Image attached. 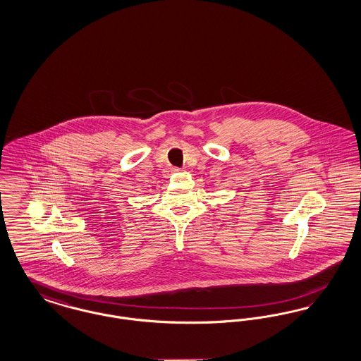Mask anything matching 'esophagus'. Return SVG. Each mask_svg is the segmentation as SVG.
Here are the masks:
<instances>
[{
	"label": "esophagus",
	"instance_id": "1",
	"mask_svg": "<svg viewBox=\"0 0 361 361\" xmlns=\"http://www.w3.org/2000/svg\"><path fill=\"white\" fill-rule=\"evenodd\" d=\"M180 169L178 168H172V172H178Z\"/></svg>",
	"mask_w": 361,
	"mask_h": 361
}]
</instances>
